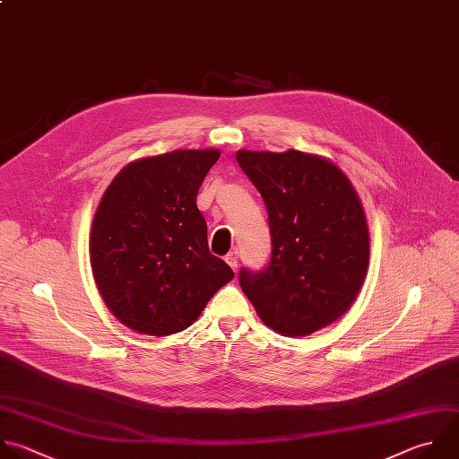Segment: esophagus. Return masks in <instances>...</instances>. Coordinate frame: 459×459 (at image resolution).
I'll use <instances>...</instances> for the list:
<instances>
[{
  "mask_svg": "<svg viewBox=\"0 0 459 459\" xmlns=\"http://www.w3.org/2000/svg\"><path fill=\"white\" fill-rule=\"evenodd\" d=\"M225 261L229 263V266H230L232 270H238V252H229V254L225 255Z\"/></svg>",
  "mask_w": 459,
  "mask_h": 459,
  "instance_id": "34e87169",
  "label": "esophagus"
}]
</instances>
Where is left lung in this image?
<instances>
[{"instance_id":"1","label":"left lung","mask_w":459,"mask_h":459,"mask_svg":"<svg viewBox=\"0 0 459 459\" xmlns=\"http://www.w3.org/2000/svg\"><path fill=\"white\" fill-rule=\"evenodd\" d=\"M259 191L272 239L261 270L241 268L239 284L261 321L286 337L310 335L355 300L369 261L360 200L332 162L300 151H238Z\"/></svg>"}]
</instances>
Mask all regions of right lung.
Instances as JSON below:
<instances>
[{
  "instance_id": "add662e5",
  "label": "right lung",
  "mask_w": 459,
  "mask_h": 459,
  "mask_svg": "<svg viewBox=\"0 0 459 459\" xmlns=\"http://www.w3.org/2000/svg\"><path fill=\"white\" fill-rule=\"evenodd\" d=\"M218 149L171 151L126 166L91 225L90 261L111 314L155 337L189 328L232 268L209 252L196 196Z\"/></svg>"
}]
</instances>
